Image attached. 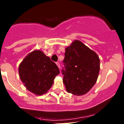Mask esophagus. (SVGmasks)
<instances>
[{
    "label": "esophagus",
    "mask_w": 124,
    "mask_h": 124,
    "mask_svg": "<svg viewBox=\"0 0 124 124\" xmlns=\"http://www.w3.org/2000/svg\"><path fill=\"white\" fill-rule=\"evenodd\" d=\"M56 65H57V67H59V68H60V63H59V62H56Z\"/></svg>",
    "instance_id": "1"
}]
</instances>
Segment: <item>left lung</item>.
I'll return each mask as SVG.
<instances>
[{
    "label": "left lung",
    "mask_w": 124,
    "mask_h": 124,
    "mask_svg": "<svg viewBox=\"0 0 124 124\" xmlns=\"http://www.w3.org/2000/svg\"><path fill=\"white\" fill-rule=\"evenodd\" d=\"M100 62L95 52L81 41L76 40L67 47L62 72L67 92L78 96L89 92L98 78Z\"/></svg>",
    "instance_id": "1"
}]
</instances>
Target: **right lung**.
Listing matches in <instances>:
<instances>
[{
    "label": "right lung",
    "mask_w": 124,
    "mask_h": 124,
    "mask_svg": "<svg viewBox=\"0 0 124 124\" xmlns=\"http://www.w3.org/2000/svg\"><path fill=\"white\" fill-rule=\"evenodd\" d=\"M20 77L27 90L42 95L52 87L59 68L49 57L40 50L29 53L18 68Z\"/></svg>",
    "instance_id": "add662e5"
}]
</instances>
